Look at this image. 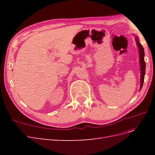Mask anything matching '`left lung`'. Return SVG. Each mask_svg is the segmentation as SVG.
<instances>
[{"label": "left lung", "mask_w": 155, "mask_h": 155, "mask_svg": "<svg viewBox=\"0 0 155 155\" xmlns=\"http://www.w3.org/2000/svg\"><path fill=\"white\" fill-rule=\"evenodd\" d=\"M135 37V40L137 42V45L139 51V61H140V91H141L142 88L143 81H144V77H145V63L144 61V49L143 48L142 45L141 43H140L138 37L137 35H134Z\"/></svg>", "instance_id": "obj_1"}]
</instances>
